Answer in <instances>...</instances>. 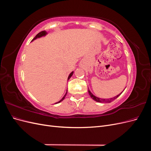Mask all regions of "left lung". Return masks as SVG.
Masks as SVG:
<instances>
[{
    "mask_svg": "<svg viewBox=\"0 0 151 151\" xmlns=\"http://www.w3.org/2000/svg\"><path fill=\"white\" fill-rule=\"evenodd\" d=\"M123 91H124V90H123ZM88 93H89V94L90 95L91 98H92L93 99H94V101H96V102H99V103H110L111 101H113L114 99H116L118 96H120V95L123 93V91H122V92L120 94H118L117 96H116L113 97V98H110V99H103V98L102 99V98H98V97L95 96H94V95H93V93L91 92L90 90L89 89V88H88Z\"/></svg>",
    "mask_w": 151,
    "mask_h": 151,
    "instance_id": "obj_1",
    "label": "left lung"
}]
</instances>
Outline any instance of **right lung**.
Masks as SVG:
<instances>
[{"label": "right lung", "mask_w": 151, "mask_h": 151, "mask_svg": "<svg viewBox=\"0 0 151 151\" xmlns=\"http://www.w3.org/2000/svg\"><path fill=\"white\" fill-rule=\"evenodd\" d=\"M48 33H47V31H41L40 33H39L38 35H36V36H35V37L32 40V42H33V41H34L35 40H36V39H37V38H41V37H43V36H46L47 35ZM73 74H74V72H72L70 74H69V76H68V79L67 80H68L69 79L70 77H72V76L73 75ZM67 92H66V93L65 94V95L63 96V97L60 100V101H58V102H57V103H55V104H57V103H60L61 101H62L63 99H64V98H65V96H66V95H67Z\"/></svg>", "instance_id": "add662e5"}]
</instances>
